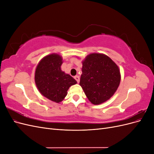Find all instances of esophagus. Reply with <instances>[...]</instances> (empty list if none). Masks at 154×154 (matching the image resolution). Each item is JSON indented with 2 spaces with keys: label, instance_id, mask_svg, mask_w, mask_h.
Returning a JSON list of instances; mask_svg holds the SVG:
<instances>
[{
  "label": "esophagus",
  "instance_id": "34e87169",
  "mask_svg": "<svg viewBox=\"0 0 154 154\" xmlns=\"http://www.w3.org/2000/svg\"><path fill=\"white\" fill-rule=\"evenodd\" d=\"M74 79H75L78 83L80 82V77H79V76H74Z\"/></svg>",
  "mask_w": 154,
  "mask_h": 154
}]
</instances>
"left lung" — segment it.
I'll list each match as a JSON object with an SVG mask.
<instances>
[{
  "label": "left lung",
  "mask_w": 154,
  "mask_h": 154,
  "mask_svg": "<svg viewBox=\"0 0 154 154\" xmlns=\"http://www.w3.org/2000/svg\"><path fill=\"white\" fill-rule=\"evenodd\" d=\"M80 85L94 105L110 99L119 87V69L109 57L98 53L88 55L82 62Z\"/></svg>",
  "instance_id": "8db88e82"
}]
</instances>
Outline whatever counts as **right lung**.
<instances>
[{
  "instance_id": "1",
  "label": "right lung",
  "mask_w": 154,
  "mask_h": 154,
  "mask_svg": "<svg viewBox=\"0 0 154 154\" xmlns=\"http://www.w3.org/2000/svg\"><path fill=\"white\" fill-rule=\"evenodd\" d=\"M62 58L60 55L46 56L37 66L35 80L37 88L44 96L59 103L67 94L69 88L77 82L61 70Z\"/></svg>"
}]
</instances>
